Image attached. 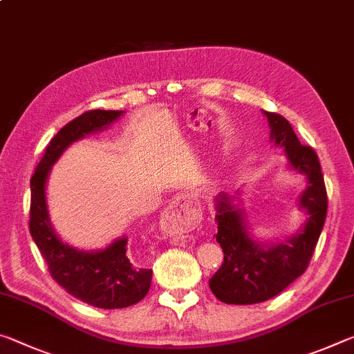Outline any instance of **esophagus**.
<instances>
[{"label":"esophagus","mask_w":354,"mask_h":354,"mask_svg":"<svg viewBox=\"0 0 354 354\" xmlns=\"http://www.w3.org/2000/svg\"><path fill=\"white\" fill-rule=\"evenodd\" d=\"M201 217V209L187 196H178L165 209L160 220V230L165 234H183L194 227Z\"/></svg>","instance_id":"34e87169"}]
</instances>
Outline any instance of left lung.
<instances>
[{
	"instance_id": "1",
	"label": "left lung",
	"mask_w": 354,
	"mask_h": 354,
	"mask_svg": "<svg viewBox=\"0 0 354 354\" xmlns=\"http://www.w3.org/2000/svg\"><path fill=\"white\" fill-rule=\"evenodd\" d=\"M270 137L284 147L293 169L308 176L309 185L299 205L309 214L303 231L287 241L263 247L248 237L241 212L225 195L217 198V239L223 250V263L209 279V287L226 304H254L267 301L306 272L325 225L328 195L319 156L313 147L301 145L290 123L277 112H267Z\"/></svg>"
}]
</instances>
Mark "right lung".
<instances>
[{
    "mask_svg": "<svg viewBox=\"0 0 354 354\" xmlns=\"http://www.w3.org/2000/svg\"><path fill=\"white\" fill-rule=\"evenodd\" d=\"M122 113L123 111L93 109L71 120L48 143L31 178L29 232L44 256L48 272L70 295L101 309H122L139 303L149 290L153 272L129 261L127 237L97 253H84L64 243L50 225L45 183L51 165L70 143L106 128Z\"/></svg>",
    "mask_w": 354,
    "mask_h": 354,
    "instance_id": "obj_1",
    "label": "right lung"
}]
</instances>
